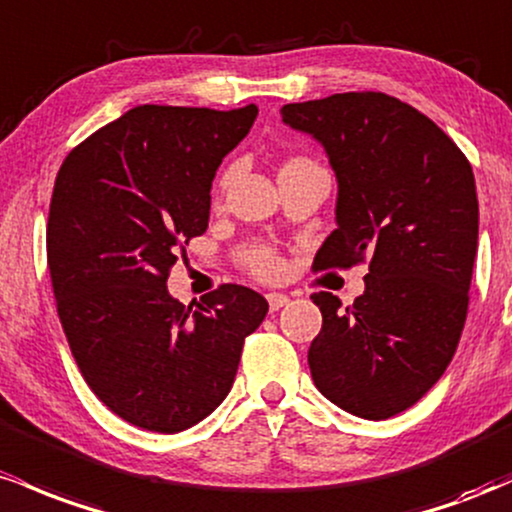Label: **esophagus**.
<instances>
[{
  "label": "esophagus",
  "instance_id": "1",
  "mask_svg": "<svg viewBox=\"0 0 512 512\" xmlns=\"http://www.w3.org/2000/svg\"><path fill=\"white\" fill-rule=\"evenodd\" d=\"M266 300H268V307H271V312H278L280 307H285V304L290 302V297L283 295V292H268Z\"/></svg>",
  "mask_w": 512,
  "mask_h": 512
}]
</instances>
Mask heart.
Returning <instances> with one entry per match:
<instances>
[{"label":"heart","instance_id":"obj_1","mask_svg":"<svg viewBox=\"0 0 512 512\" xmlns=\"http://www.w3.org/2000/svg\"><path fill=\"white\" fill-rule=\"evenodd\" d=\"M309 162H312V159H307V157H290L283 164V169H287V166H295V164H309ZM227 183H229V171H225V174L217 179L215 200L222 198ZM239 263L244 271H249L258 280H273V278H278L280 271H283V258H280L278 251H275L271 244H261V241H258V244L244 246V249L239 251Z\"/></svg>","mask_w":512,"mask_h":512}]
</instances>
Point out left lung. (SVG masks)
I'll list each match as a JSON object with an SVG mask.
<instances>
[{"mask_svg":"<svg viewBox=\"0 0 512 512\" xmlns=\"http://www.w3.org/2000/svg\"><path fill=\"white\" fill-rule=\"evenodd\" d=\"M280 116L317 137L338 179V227L314 266H370L346 309L331 292L312 295L324 321L309 370L343 411L384 421L440 380L462 336L479 244L472 164L433 120L382 91L287 103Z\"/></svg>","mask_w":512,"mask_h":512,"instance_id":"8db88e82","label":"left lung"}]
</instances>
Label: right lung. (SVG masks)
<instances>
[{"label":"right lung","mask_w":512,"mask_h":512,"mask_svg":"<svg viewBox=\"0 0 512 512\" xmlns=\"http://www.w3.org/2000/svg\"><path fill=\"white\" fill-rule=\"evenodd\" d=\"M256 113L254 103H145L86 137L57 171L48 215L57 317L91 392L137 428L179 433L210 416L268 314L244 285H220L195 307L166 290L176 258L208 229L217 166Z\"/></svg>","instance_id":"right-lung-1"}]
</instances>
